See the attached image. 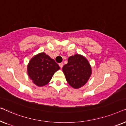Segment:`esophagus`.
Returning a JSON list of instances; mask_svg holds the SVG:
<instances>
[{
  "mask_svg": "<svg viewBox=\"0 0 126 126\" xmlns=\"http://www.w3.org/2000/svg\"><path fill=\"white\" fill-rule=\"evenodd\" d=\"M59 66H60V67H61V68H62L63 66V63H61L59 64Z\"/></svg>",
  "mask_w": 126,
  "mask_h": 126,
  "instance_id": "esophagus-1",
  "label": "esophagus"
}]
</instances>
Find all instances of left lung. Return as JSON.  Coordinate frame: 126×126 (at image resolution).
Returning a JSON list of instances; mask_svg holds the SVG:
<instances>
[{"label":"left lung","mask_w":126,"mask_h":126,"mask_svg":"<svg viewBox=\"0 0 126 126\" xmlns=\"http://www.w3.org/2000/svg\"><path fill=\"white\" fill-rule=\"evenodd\" d=\"M62 70L67 82L74 88L84 86L91 74V68L87 60L78 54L68 58V63L64 65Z\"/></svg>","instance_id":"1"}]
</instances>
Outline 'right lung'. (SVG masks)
Wrapping results in <instances>:
<instances>
[{"instance_id":"add662e5","label":"right lung","mask_w":126,"mask_h":126,"mask_svg":"<svg viewBox=\"0 0 126 126\" xmlns=\"http://www.w3.org/2000/svg\"><path fill=\"white\" fill-rule=\"evenodd\" d=\"M59 68L55 61L44 52L32 58L27 66L30 79L38 86L47 84Z\"/></svg>"}]
</instances>
